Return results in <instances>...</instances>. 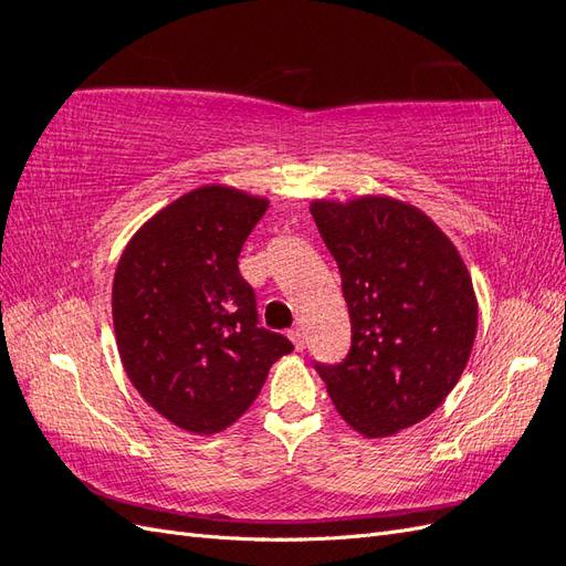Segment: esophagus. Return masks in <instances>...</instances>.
<instances>
[{
  "label": "esophagus",
  "instance_id": "34e87169",
  "mask_svg": "<svg viewBox=\"0 0 566 566\" xmlns=\"http://www.w3.org/2000/svg\"><path fill=\"white\" fill-rule=\"evenodd\" d=\"M287 337L293 339V345H295V349H297V352H302V349H304L306 339H304V331H302V328H290V331H287Z\"/></svg>",
  "mask_w": 566,
  "mask_h": 566
}]
</instances>
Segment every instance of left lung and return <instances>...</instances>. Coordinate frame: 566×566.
Masks as SVG:
<instances>
[{
    "mask_svg": "<svg viewBox=\"0 0 566 566\" xmlns=\"http://www.w3.org/2000/svg\"><path fill=\"white\" fill-rule=\"evenodd\" d=\"M312 217L342 276L352 347L321 364L337 413L364 437L424 420L460 380L476 300L458 250L434 221L391 198L316 200Z\"/></svg>",
    "mask_w": 566,
    "mask_h": 566,
    "instance_id": "8db88e82",
    "label": "left lung"
}]
</instances>
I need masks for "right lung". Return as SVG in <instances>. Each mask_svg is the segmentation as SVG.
<instances>
[{
    "instance_id": "right-lung-1",
    "label": "right lung",
    "mask_w": 566,
    "mask_h": 566,
    "mask_svg": "<svg viewBox=\"0 0 566 566\" xmlns=\"http://www.w3.org/2000/svg\"><path fill=\"white\" fill-rule=\"evenodd\" d=\"M269 200L202 186L134 233L113 281L117 352L136 391L186 432L241 418L293 342L260 325L238 271Z\"/></svg>"
}]
</instances>
